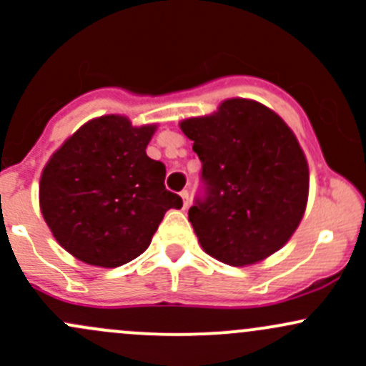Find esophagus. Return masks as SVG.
<instances>
[{"label":"esophagus","mask_w":366,"mask_h":366,"mask_svg":"<svg viewBox=\"0 0 366 366\" xmlns=\"http://www.w3.org/2000/svg\"><path fill=\"white\" fill-rule=\"evenodd\" d=\"M180 196H182V207L184 209H187V207H189V191L187 189L180 191Z\"/></svg>","instance_id":"esophagus-1"}]
</instances>
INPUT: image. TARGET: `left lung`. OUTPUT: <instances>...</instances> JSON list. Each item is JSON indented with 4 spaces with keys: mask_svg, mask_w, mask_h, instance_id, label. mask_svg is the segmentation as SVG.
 <instances>
[{
    "mask_svg": "<svg viewBox=\"0 0 366 366\" xmlns=\"http://www.w3.org/2000/svg\"><path fill=\"white\" fill-rule=\"evenodd\" d=\"M202 161L203 194L189 221L203 251L245 267L279 251L302 221L309 167L298 140L270 109L226 99L209 117L180 122Z\"/></svg>",
    "mask_w": 366,
    "mask_h": 366,
    "instance_id": "left-lung-1",
    "label": "left lung"
}]
</instances>
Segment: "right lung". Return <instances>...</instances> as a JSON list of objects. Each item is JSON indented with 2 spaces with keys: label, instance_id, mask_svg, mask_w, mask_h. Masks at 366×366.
I'll list each match as a JSON object with an SVG mask.
<instances>
[{
  "label": "right lung",
  "instance_id": "obj_1",
  "mask_svg": "<svg viewBox=\"0 0 366 366\" xmlns=\"http://www.w3.org/2000/svg\"><path fill=\"white\" fill-rule=\"evenodd\" d=\"M156 126L122 115L84 124L49 159L40 209L61 247L94 267L129 263L149 247L164 212L182 198L164 187L167 168L145 149Z\"/></svg>",
  "mask_w": 366,
  "mask_h": 366
}]
</instances>
